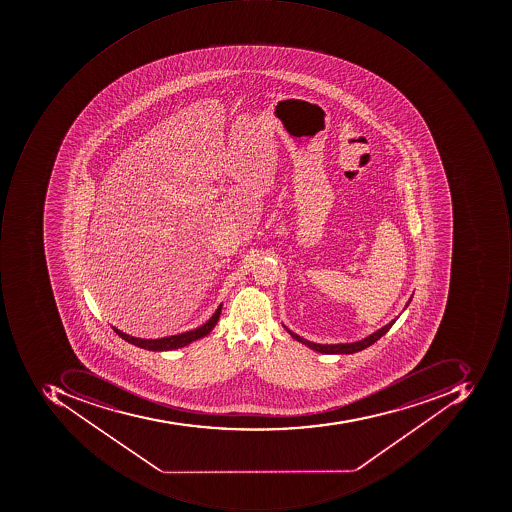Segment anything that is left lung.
<instances>
[{
  "mask_svg": "<svg viewBox=\"0 0 512 512\" xmlns=\"http://www.w3.org/2000/svg\"><path fill=\"white\" fill-rule=\"evenodd\" d=\"M412 297H414V294L411 295V298H409L408 303H406L405 309L408 308L409 303H411ZM398 318V317H397ZM397 318H394V320L389 321L388 324H385L383 328L378 329V331L372 332L371 335H368V337L361 338V340L358 341H352V343H338V345H321V343H314V341L306 340V338L300 337V335L295 334V332H292L291 329L286 328L283 324V328L286 329V331L291 334V337L294 338V340L300 341V343H303V345L308 346V348H311L312 351L321 352V354H355V352L363 351V349L369 348V346L374 345L375 341L378 340V338L383 337V335L386 334V332L389 331V329L392 328V324L397 321Z\"/></svg>",
  "mask_w": 512,
  "mask_h": 512,
  "instance_id": "obj_1",
  "label": "left lung"
}]
</instances>
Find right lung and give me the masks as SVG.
<instances>
[{
    "label": "right lung",
    "mask_w": 512,
    "mask_h": 512,
    "mask_svg": "<svg viewBox=\"0 0 512 512\" xmlns=\"http://www.w3.org/2000/svg\"><path fill=\"white\" fill-rule=\"evenodd\" d=\"M221 309H223V303H220L217 311L212 314V317L209 318L206 323L201 324L198 328L191 329V331L183 332V334L169 335V337L138 338L120 331V329L115 328V326H112V329H114V331L117 332L123 340H126L127 343H131V345L138 346V348L141 349H146V351H174V349H180L184 348V346L191 345L192 341L206 337V335L215 328V324H217L218 318H220Z\"/></svg>",
    "instance_id": "right-lung-1"
}]
</instances>
